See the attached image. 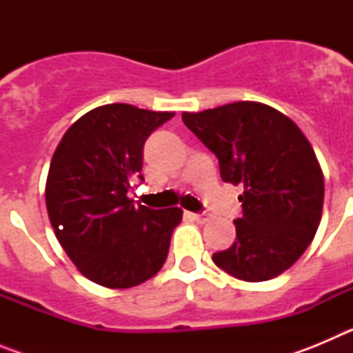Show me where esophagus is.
Masks as SVG:
<instances>
[{
  "label": "esophagus",
  "instance_id": "obj_1",
  "mask_svg": "<svg viewBox=\"0 0 353 353\" xmlns=\"http://www.w3.org/2000/svg\"><path fill=\"white\" fill-rule=\"evenodd\" d=\"M192 219L199 224H205L207 221H210V215H208L207 212H201V214H192Z\"/></svg>",
  "mask_w": 353,
  "mask_h": 353
}]
</instances>
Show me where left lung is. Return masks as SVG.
<instances>
[{"instance_id": "1", "label": "left lung", "mask_w": 353, "mask_h": 353, "mask_svg": "<svg viewBox=\"0 0 353 353\" xmlns=\"http://www.w3.org/2000/svg\"><path fill=\"white\" fill-rule=\"evenodd\" d=\"M219 161L221 179L242 183L236 239L214 263L242 281H267L290 269L311 244L323 208V173L288 117L260 102H233L182 113Z\"/></svg>"}]
</instances>
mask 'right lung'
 I'll return each mask as SVG.
<instances>
[{"label": "right lung", "mask_w": 353, "mask_h": 353, "mask_svg": "<svg viewBox=\"0 0 353 353\" xmlns=\"http://www.w3.org/2000/svg\"><path fill=\"white\" fill-rule=\"evenodd\" d=\"M174 113L108 104L83 114L56 146L46 183L54 235L84 277L105 288H132L168 258L182 210L132 203L143 180V146Z\"/></svg>", "instance_id": "1"}]
</instances>
